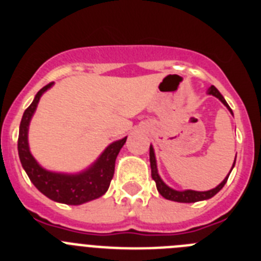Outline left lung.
I'll return each instance as SVG.
<instances>
[{
  "label": "left lung",
  "instance_id": "8db88e82",
  "mask_svg": "<svg viewBox=\"0 0 261 261\" xmlns=\"http://www.w3.org/2000/svg\"><path fill=\"white\" fill-rule=\"evenodd\" d=\"M208 94L209 95L216 96L217 99H220L221 102L223 103V106H226V108H227V110L230 111V114L232 115L231 108L229 107V105L226 103L225 98L221 95V93L216 89V87L214 86L209 87ZM235 159H237V155H235ZM234 165H235V161H234V163H232V167H234ZM150 167H151V177H153V180L155 181L156 190H158V192L161 193V195H162L165 199L171 200V201H176V202H196V201H202V200L212 199L214 195H217V193L222 190L223 186L226 184V181H227V179H229V175H230V174L227 175V176H226L225 179H223V180L216 187V188H213V190L202 191V192H200V191H192V190L176 191V190H174V188H171V187H168L167 184H166L165 181L161 179V176H159L158 168H156L155 154H154V147L151 146V145H150ZM232 167H231V170H232ZM231 170H230V172H231Z\"/></svg>",
  "mask_w": 261,
  "mask_h": 261
}]
</instances>
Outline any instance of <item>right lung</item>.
Listing matches in <instances>:
<instances>
[{"instance_id": "right-lung-1", "label": "right lung", "mask_w": 261, "mask_h": 261, "mask_svg": "<svg viewBox=\"0 0 261 261\" xmlns=\"http://www.w3.org/2000/svg\"><path fill=\"white\" fill-rule=\"evenodd\" d=\"M52 86L53 82H50L39 90L31 105L24 111L19 125L18 154L22 167L29 175L30 180L48 199L68 205L85 204L98 199L107 192L111 180L114 177L117 154L125 144L126 137L108 145L93 165L77 174L55 172L41 167L30 151L29 126L41 95Z\"/></svg>"}]
</instances>
